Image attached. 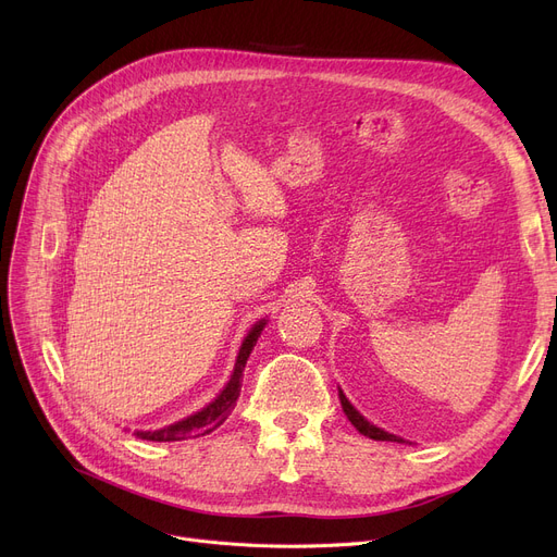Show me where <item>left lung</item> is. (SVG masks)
I'll use <instances>...</instances> for the list:
<instances>
[{"label":"left lung","mask_w":557,"mask_h":557,"mask_svg":"<svg viewBox=\"0 0 557 557\" xmlns=\"http://www.w3.org/2000/svg\"><path fill=\"white\" fill-rule=\"evenodd\" d=\"M338 397H341V406H343V411H345V416H347V420L352 422L355 426H357V431L359 433H363V435H368V437H372V441H388V443H404L401 437H397V435H393V433H388V431H384V429H379V426H374V424H370L357 408L347 401V397L343 395V391H338Z\"/></svg>","instance_id":"8db88e82"}]
</instances>
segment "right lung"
Wrapping results in <instances>:
<instances>
[{
  "label": "right lung",
  "instance_id": "right-lung-1",
  "mask_svg": "<svg viewBox=\"0 0 557 557\" xmlns=\"http://www.w3.org/2000/svg\"><path fill=\"white\" fill-rule=\"evenodd\" d=\"M263 325H267V320H259V323L244 338L242 349H239V357H237V363H234V370H232V376H230V382L225 384V388L219 393V397L214 401H210L208 406L200 408L198 413H194V416H189V418H185L181 422L169 424V426L158 429V431H135V435L141 437V441L173 443V441H185V437H198V435H205V433H212L216 426H221L227 420V416L232 413L234 404H237V399H239L244 368L248 363V357L252 352V347H255Z\"/></svg>",
  "mask_w": 557,
  "mask_h": 557
}]
</instances>
